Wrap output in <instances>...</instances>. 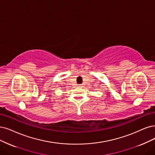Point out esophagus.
<instances>
[{"label": "esophagus", "instance_id": "obj_1", "mask_svg": "<svg viewBox=\"0 0 155 155\" xmlns=\"http://www.w3.org/2000/svg\"><path fill=\"white\" fill-rule=\"evenodd\" d=\"M83 86V84H79L78 85V87H82Z\"/></svg>", "mask_w": 155, "mask_h": 155}]
</instances>
